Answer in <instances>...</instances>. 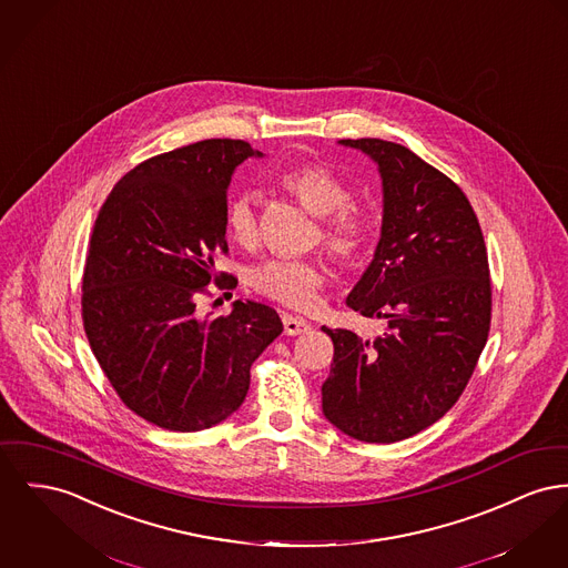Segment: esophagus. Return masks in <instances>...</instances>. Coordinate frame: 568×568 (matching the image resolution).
<instances>
[{
	"mask_svg": "<svg viewBox=\"0 0 568 568\" xmlns=\"http://www.w3.org/2000/svg\"><path fill=\"white\" fill-rule=\"evenodd\" d=\"M283 328H285L287 336H298V334L308 333L311 324L306 320H302V317H294V315L285 313L283 315Z\"/></svg>",
	"mask_w": 568,
	"mask_h": 568,
	"instance_id": "obj_1",
	"label": "esophagus"
}]
</instances>
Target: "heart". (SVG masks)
Returning <instances> with one entry per match:
<instances>
[{"mask_svg":"<svg viewBox=\"0 0 568 568\" xmlns=\"http://www.w3.org/2000/svg\"><path fill=\"white\" fill-rule=\"evenodd\" d=\"M278 186L301 201L317 216L315 242H322L334 260L356 262L371 242L368 214L356 203L345 182L322 163H301L278 175ZM227 232L235 244L253 248L260 240L257 210L248 195L230 201L225 212ZM326 281V267L320 260H267L251 272V285L260 294L296 311L317 304V294Z\"/></svg>","mask_w":568,"mask_h":568,"instance_id":"1","label":"heart"}]
</instances>
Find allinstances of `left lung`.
Instances as JSON below:
<instances>
[{
    "label": "left lung",
    "mask_w": 568,
    "mask_h": 568,
    "mask_svg": "<svg viewBox=\"0 0 568 568\" xmlns=\"http://www.w3.org/2000/svg\"><path fill=\"white\" fill-rule=\"evenodd\" d=\"M382 175V235L347 306L388 322L373 341L333 338L324 416L343 434L390 444L427 429L462 397L491 324L489 262L464 191L405 145L341 139Z\"/></svg>",
    "instance_id": "obj_1"
}]
</instances>
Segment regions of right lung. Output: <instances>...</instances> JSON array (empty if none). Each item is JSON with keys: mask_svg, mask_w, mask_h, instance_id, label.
I'll return each instance as SVG.
<instances>
[{"mask_svg": "<svg viewBox=\"0 0 568 568\" xmlns=\"http://www.w3.org/2000/svg\"><path fill=\"white\" fill-rule=\"evenodd\" d=\"M251 156L264 154L240 139H205L143 161L113 186L90 237L81 296L90 347L124 405L169 432L232 416L251 365L283 333L262 302L195 313L205 285L227 276L214 270L227 253V186Z\"/></svg>", "mask_w": 568, "mask_h": 568, "instance_id": "right-lung-1", "label": "right lung"}]
</instances>
